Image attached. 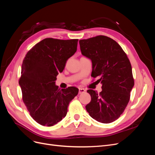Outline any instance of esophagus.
Here are the masks:
<instances>
[{
	"label": "esophagus",
	"mask_w": 155,
	"mask_h": 155,
	"mask_svg": "<svg viewBox=\"0 0 155 155\" xmlns=\"http://www.w3.org/2000/svg\"><path fill=\"white\" fill-rule=\"evenodd\" d=\"M86 91H85V89H84V88H79V94H82V93H84Z\"/></svg>",
	"instance_id": "esophagus-1"
}]
</instances>
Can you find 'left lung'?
<instances>
[{
    "mask_svg": "<svg viewBox=\"0 0 155 155\" xmlns=\"http://www.w3.org/2000/svg\"><path fill=\"white\" fill-rule=\"evenodd\" d=\"M81 54L92 63L91 76L102 84L100 93L89 89L91 101L86 105L92 118L109 124L123 113L134 85L132 67L125 51L112 39L98 35L79 41Z\"/></svg>",
    "mask_w": 155,
    "mask_h": 155,
    "instance_id": "8db88e82",
    "label": "left lung"
}]
</instances>
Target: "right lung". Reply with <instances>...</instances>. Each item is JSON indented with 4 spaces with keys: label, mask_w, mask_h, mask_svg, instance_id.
<instances>
[{
    "label": "right lung",
    "mask_w": 155,
    "mask_h": 155,
    "mask_svg": "<svg viewBox=\"0 0 155 155\" xmlns=\"http://www.w3.org/2000/svg\"><path fill=\"white\" fill-rule=\"evenodd\" d=\"M78 39L46 38L28 51L18 81L22 100L30 116L43 126H53L64 118L68 106L78 95V88L60 90L55 85L67 61L77 50Z\"/></svg>",
    "instance_id": "obj_1"
}]
</instances>
